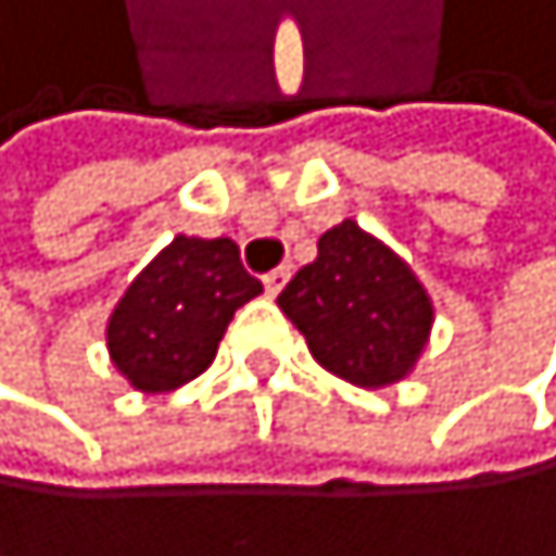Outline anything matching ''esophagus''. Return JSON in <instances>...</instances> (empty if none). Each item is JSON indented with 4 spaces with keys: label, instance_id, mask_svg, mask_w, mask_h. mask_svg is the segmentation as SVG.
<instances>
[{
    "label": "esophagus",
    "instance_id": "esophagus-1",
    "mask_svg": "<svg viewBox=\"0 0 556 556\" xmlns=\"http://www.w3.org/2000/svg\"><path fill=\"white\" fill-rule=\"evenodd\" d=\"M287 280H290V269H287V266H280V269L266 273V280H262V283H266V294H269V298H276V294H280V290L287 287Z\"/></svg>",
    "mask_w": 556,
    "mask_h": 556
}]
</instances>
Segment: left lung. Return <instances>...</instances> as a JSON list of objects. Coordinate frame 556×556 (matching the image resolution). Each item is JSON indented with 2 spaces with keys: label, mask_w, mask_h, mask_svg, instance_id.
<instances>
[{
  "label": "left lung",
  "mask_w": 556,
  "mask_h": 556,
  "mask_svg": "<svg viewBox=\"0 0 556 556\" xmlns=\"http://www.w3.org/2000/svg\"><path fill=\"white\" fill-rule=\"evenodd\" d=\"M312 358L354 387L401 383L422 358L432 298L390 244L354 219L319 237V255L276 298Z\"/></svg>",
  "instance_id": "left-lung-1"
}]
</instances>
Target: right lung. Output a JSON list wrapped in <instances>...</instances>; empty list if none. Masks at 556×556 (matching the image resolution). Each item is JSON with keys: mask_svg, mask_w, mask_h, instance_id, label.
Returning <instances> with one entry per match:
<instances>
[{"mask_svg": "<svg viewBox=\"0 0 556 556\" xmlns=\"http://www.w3.org/2000/svg\"><path fill=\"white\" fill-rule=\"evenodd\" d=\"M262 294L230 237H173L134 276L105 326L116 372L141 393H169L202 376L233 312Z\"/></svg>", "mask_w": 556, "mask_h": 556, "instance_id": "obj_1", "label": "right lung"}]
</instances>
